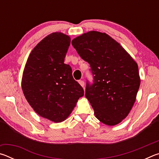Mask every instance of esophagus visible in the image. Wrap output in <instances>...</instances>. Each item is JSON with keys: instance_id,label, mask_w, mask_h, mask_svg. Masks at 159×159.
Returning <instances> with one entry per match:
<instances>
[{"instance_id": "esophagus-1", "label": "esophagus", "mask_w": 159, "mask_h": 159, "mask_svg": "<svg viewBox=\"0 0 159 159\" xmlns=\"http://www.w3.org/2000/svg\"><path fill=\"white\" fill-rule=\"evenodd\" d=\"M79 84L82 86V87H84L85 83H84V81H83V80H79Z\"/></svg>"}]
</instances>
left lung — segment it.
I'll return each mask as SVG.
<instances>
[{"mask_svg":"<svg viewBox=\"0 0 159 159\" xmlns=\"http://www.w3.org/2000/svg\"><path fill=\"white\" fill-rule=\"evenodd\" d=\"M90 66L85 97L102 123L114 125L127 116L135 102L140 79L138 66L119 43L105 33L89 31L71 41Z\"/></svg>","mask_w":159,"mask_h":159,"instance_id":"obj_1","label":"left lung"}]
</instances>
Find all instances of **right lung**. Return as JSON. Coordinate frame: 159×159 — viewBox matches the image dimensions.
I'll return each instance as SVG.
<instances>
[{
    "mask_svg": "<svg viewBox=\"0 0 159 159\" xmlns=\"http://www.w3.org/2000/svg\"><path fill=\"white\" fill-rule=\"evenodd\" d=\"M70 37L60 32L48 35L29 55L21 88L26 100L38 114L55 123L71 114L84 90L64 64Z\"/></svg>",
    "mask_w": 159,
    "mask_h": 159,
    "instance_id": "1",
    "label": "right lung"
}]
</instances>
